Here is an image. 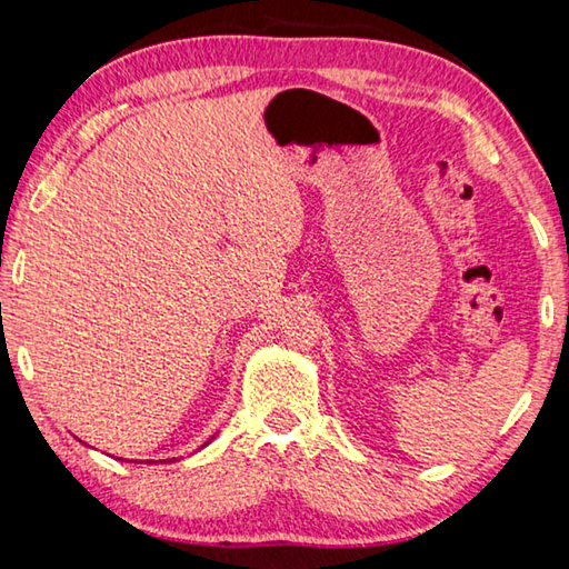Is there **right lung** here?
Returning a JSON list of instances; mask_svg holds the SVG:
<instances>
[{
    "instance_id": "right-lung-1",
    "label": "right lung",
    "mask_w": 569,
    "mask_h": 569,
    "mask_svg": "<svg viewBox=\"0 0 569 569\" xmlns=\"http://www.w3.org/2000/svg\"><path fill=\"white\" fill-rule=\"evenodd\" d=\"M206 445H210V441H206ZM206 445H203V447H206ZM203 447H200V449H203ZM168 461H176V459H168ZM148 465H150V461H148Z\"/></svg>"
}]
</instances>
